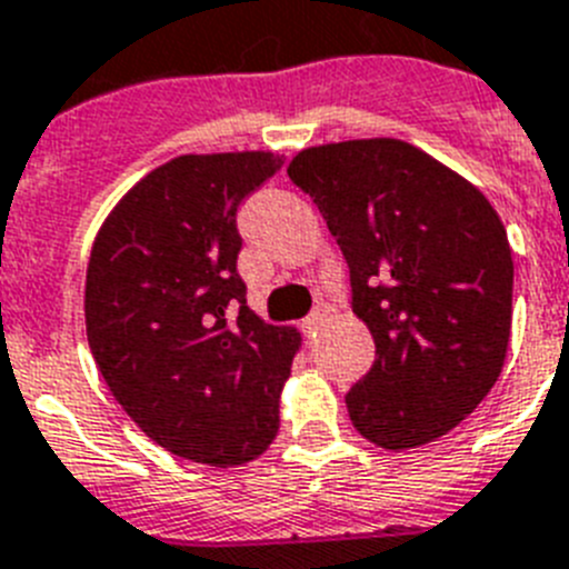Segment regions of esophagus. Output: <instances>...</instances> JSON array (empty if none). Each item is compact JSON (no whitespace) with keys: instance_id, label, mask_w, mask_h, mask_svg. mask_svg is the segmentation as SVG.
<instances>
[{"instance_id":"1","label":"esophagus","mask_w":569,"mask_h":569,"mask_svg":"<svg viewBox=\"0 0 569 569\" xmlns=\"http://www.w3.org/2000/svg\"><path fill=\"white\" fill-rule=\"evenodd\" d=\"M327 315H329L327 307H315L312 312H309L307 318H303V332H307V336H315V332H318V327H321V323L327 321Z\"/></svg>"}]
</instances>
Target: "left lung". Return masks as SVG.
Here are the masks:
<instances>
[{"label":"left lung","instance_id":"left-lung-1","mask_svg":"<svg viewBox=\"0 0 569 569\" xmlns=\"http://www.w3.org/2000/svg\"><path fill=\"white\" fill-rule=\"evenodd\" d=\"M289 179L350 266L376 361L347 393L356 431L390 451L442 437L503 370L512 251L475 184L396 138L303 150Z\"/></svg>","mask_w":569,"mask_h":569}]
</instances>
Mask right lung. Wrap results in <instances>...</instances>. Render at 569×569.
Masks as SVG:
<instances>
[{
  "label": "right lung",
  "mask_w": 569,
  "mask_h": 569,
  "mask_svg": "<svg viewBox=\"0 0 569 569\" xmlns=\"http://www.w3.org/2000/svg\"><path fill=\"white\" fill-rule=\"evenodd\" d=\"M277 170L271 152L167 161L109 213L86 271V336L118 405L217 469L271 446L300 343L248 309L237 271V211Z\"/></svg>",
  "instance_id": "add662e5"
}]
</instances>
